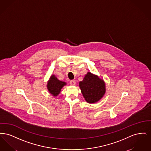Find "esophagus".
I'll return each mask as SVG.
<instances>
[{"label": "esophagus", "mask_w": 151, "mask_h": 151, "mask_svg": "<svg viewBox=\"0 0 151 151\" xmlns=\"http://www.w3.org/2000/svg\"><path fill=\"white\" fill-rule=\"evenodd\" d=\"M70 84L71 85V86H75L76 84V81L75 80H72L70 81Z\"/></svg>", "instance_id": "esophagus-1"}]
</instances>
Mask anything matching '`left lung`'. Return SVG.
<instances>
[{
  "label": "left lung",
  "instance_id": "8db88e82",
  "mask_svg": "<svg viewBox=\"0 0 151 151\" xmlns=\"http://www.w3.org/2000/svg\"><path fill=\"white\" fill-rule=\"evenodd\" d=\"M79 86L85 100L91 104L100 100L106 91L104 81L91 72L87 73Z\"/></svg>",
  "mask_w": 151,
  "mask_h": 151
}]
</instances>
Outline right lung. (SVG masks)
Listing matches in <instances>:
<instances>
[{
    "mask_svg": "<svg viewBox=\"0 0 151 151\" xmlns=\"http://www.w3.org/2000/svg\"><path fill=\"white\" fill-rule=\"evenodd\" d=\"M65 84V82L58 80L55 75H52L47 83V86L49 92L54 96H57L60 93L62 87Z\"/></svg>",
    "mask_w": 151,
    "mask_h": 151,
    "instance_id": "obj_1",
    "label": "right lung"
}]
</instances>
